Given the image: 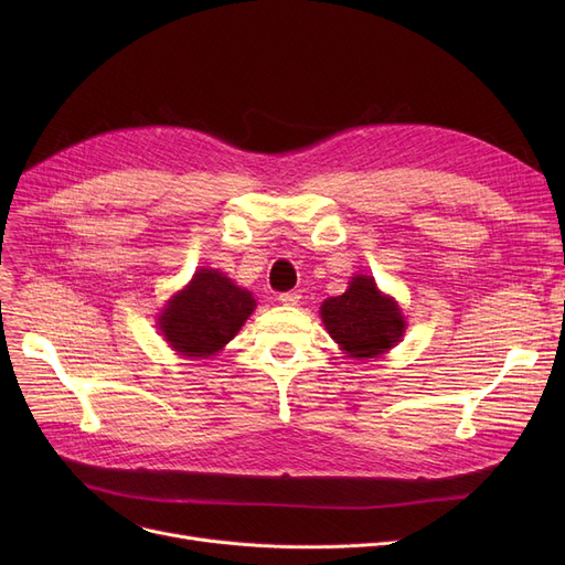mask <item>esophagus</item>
I'll list each match as a JSON object with an SVG mask.
<instances>
[{"label":"esophagus","mask_w":565,"mask_h":565,"mask_svg":"<svg viewBox=\"0 0 565 565\" xmlns=\"http://www.w3.org/2000/svg\"><path fill=\"white\" fill-rule=\"evenodd\" d=\"M300 298H302V295H300L298 290H288V292H279V302H281V305H288V307H292V305H298V302H300Z\"/></svg>","instance_id":"34e87169"}]
</instances>
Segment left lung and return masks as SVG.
I'll return each mask as SVG.
<instances>
[{"mask_svg":"<svg viewBox=\"0 0 565 565\" xmlns=\"http://www.w3.org/2000/svg\"><path fill=\"white\" fill-rule=\"evenodd\" d=\"M324 328L350 358H375L387 352L405 332L398 305L384 298L373 277L360 275L350 288L320 307Z\"/></svg>","mask_w":565,"mask_h":565,"instance_id":"1","label":"left lung"}]
</instances>
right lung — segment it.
I'll use <instances>...</instances> for the list:
<instances>
[{"label": "right lung", "mask_w": 565, "mask_h": 565, "mask_svg": "<svg viewBox=\"0 0 565 565\" xmlns=\"http://www.w3.org/2000/svg\"><path fill=\"white\" fill-rule=\"evenodd\" d=\"M256 300L217 270H199L160 316L164 339L190 358H207L243 328Z\"/></svg>", "instance_id": "1"}]
</instances>
